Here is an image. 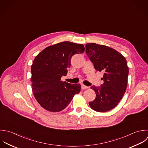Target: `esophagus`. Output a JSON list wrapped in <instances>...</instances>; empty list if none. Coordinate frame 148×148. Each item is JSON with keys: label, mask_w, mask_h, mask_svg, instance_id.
<instances>
[{"label": "esophagus", "mask_w": 148, "mask_h": 148, "mask_svg": "<svg viewBox=\"0 0 148 148\" xmlns=\"http://www.w3.org/2000/svg\"><path fill=\"white\" fill-rule=\"evenodd\" d=\"M81 88H82V89H85L88 88V86H85V85H84V84H82V85H81Z\"/></svg>", "instance_id": "esophagus-1"}]
</instances>
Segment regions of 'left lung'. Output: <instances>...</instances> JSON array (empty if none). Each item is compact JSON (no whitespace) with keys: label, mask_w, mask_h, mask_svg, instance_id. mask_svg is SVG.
I'll return each mask as SVG.
<instances>
[{"label":"left lung","mask_w":148,"mask_h":148,"mask_svg":"<svg viewBox=\"0 0 148 148\" xmlns=\"http://www.w3.org/2000/svg\"><path fill=\"white\" fill-rule=\"evenodd\" d=\"M86 53L95 70L104 73L101 79L103 84L90 87L96 97L89 104L97 112L108 111L118 104L126 92L129 75L127 61L115 49L96 43L86 44Z\"/></svg>","instance_id":"left-lung-1"}]
</instances>
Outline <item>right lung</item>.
I'll return each instance as SVG.
<instances>
[{
	"label": "right lung",
	"mask_w": 148,
	"mask_h": 148,
	"mask_svg": "<svg viewBox=\"0 0 148 148\" xmlns=\"http://www.w3.org/2000/svg\"><path fill=\"white\" fill-rule=\"evenodd\" d=\"M84 51L82 44L64 41L45 48L34 58L31 66L32 89L35 99L45 110L61 111L80 92V84L63 82L61 78L67 75L71 57Z\"/></svg>",
	"instance_id": "right-lung-1"
}]
</instances>
